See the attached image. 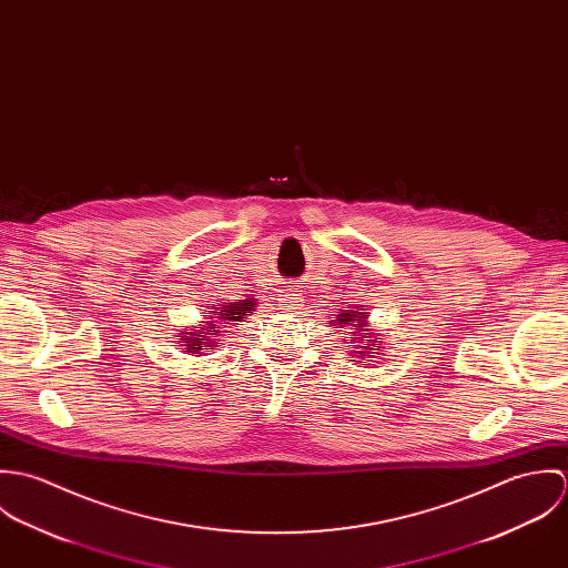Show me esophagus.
Listing matches in <instances>:
<instances>
[{"mask_svg":"<svg viewBox=\"0 0 568 568\" xmlns=\"http://www.w3.org/2000/svg\"><path fill=\"white\" fill-rule=\"evenodd\" d=\"M302 302V295L297 291H286L282 297H280V306L282 311H295Z\"/></svg>","mask_w":568,"mask_h":568,"instance_id":"obj_1","label":"esophagus"}]
</instances>
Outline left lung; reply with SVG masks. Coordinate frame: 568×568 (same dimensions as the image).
<instances>
[{
    "label": "left lung",
    "mask_w": 568,
    "mask_h": 568,
    "mask_svg": "<svg viewBox=\"0 0 568 568\" xmlns=\"http://www.w3.org/2000/svg\"><path fill=\"white\" fill-rule=\"evenodd\" d=\"M356 313V311H354ZM363 320H367V315H363L361 320H356V315H349V313H343V315H338V324H349L352 322V334H354V338H363V341H372V344L375 345L374 348L371 347L369 343H365L363 347L365 349H378V345H381V341H376V338H367V332L363 329ZM358 328L359 332L356 333L355 329ZM347 338H352V336H347ZM361 343V341H358ZM358 354H363V356H367L365 352H358Z\"/></svg>",
    "instance_id": "obj_1"
}]
</instances>
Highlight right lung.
Wrapping results in <instances>:
<instances>
[{
    "instance_id": "add662e5",
    "label": "right lung",
    "mask_w": 568,
    "mask_h": 568,
    "mask_svg": "<svg viewBox=\"0 0 568 568\" xmlns=\"http://www.w3.org/2000/svg\"><path fill=\"white\" fill-rule=\"evenodd\" d=\"M251 308H255V304L253 302H248V300H244V302H236V304H230V306H223V311H221V320L223 322H241L244 320V313H248ZM210 313H214V311H210ZM214 320H219V317H214ZM205 325L210 326L209 331L206 327H201L199 332H183L187 338H183L181 343H185V352H192V354H203L205 349H212L214 347V341L210 338V334H216L219 329L214 327V324H210V322H205ZM209 332L205 333L204 329Z\"/></svg>"
}]
</instances>
